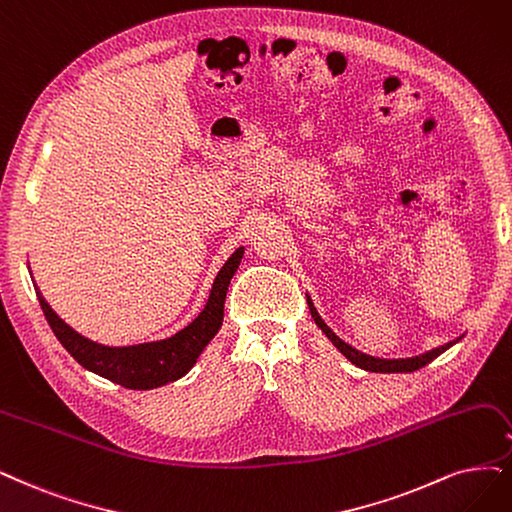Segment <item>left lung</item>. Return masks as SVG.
<instances>
[{
  "label": "left lung",
  "mask_w": 512,
  "mask_h": 512,
  "mask_svg": "<svg viewBox=\"0 0 512 512\" xmlns=\"http://www.w3.org/2000/svg\"><path fill=\"white\" fill-rule=\"evenodd\" d=\"M308 306H310V314H312V318H314V323L320 327V331H323V333L331 339L333 346H335L339 352H342L352 365L361 367V369H365V371H373V373H411V371H418V369L426 367L428 363H432L434 358H437L439 354H443L445 350H449V348L460 339V337L453 339V342H447V344H443V346H439V348H432V350H428V352H424V354H420V356H411V358H375V356H369V354H365V352H358L356 348H352L350 344H346L344 339H339V337L327 327L325 320L318 316V312H316V308H314L310 297H308Z\"/></svg>",
  "instance_id": "8db88e82"
}]
</instances>
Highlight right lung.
<instances>
[{
  "instance_id": "obj_1",
  "label": "right lung",
  "mask_w": 512,
  "mask_h": 512,
  "mask_svg": "<svg viewBox=\"0 0 512 512\" xmlns=\"http://www.w3.org/2000/svg\"><path fill=\"white\" fill-rule=\"evenodd\" d=\"M244 249H236V253L225 261L219 270L211 295L204 310L194 318L185 329L175 333L173 337L160 339V342H147L137 346H103L92 342V339L73 331L63 318L48 306V301L35 287L37 299L44 310V316L56 339L63 348L78 361L84 369L97 373L105 380L120 384L130 390H151L160 388L168 382H175L192 369L198 356L206 348V344L217 335L223 323V306L225 293L230 287V280L240 266Z\"/></svg>"
}]
</instances>
